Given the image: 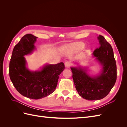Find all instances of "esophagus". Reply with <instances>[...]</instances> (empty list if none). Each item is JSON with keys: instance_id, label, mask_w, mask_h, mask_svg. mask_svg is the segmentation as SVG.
<instances>
[{"instance_id": "obj_1", "label": "esophagus", "mask_w": 127, "mask_h": 127, "mask_svg": "<svg viewBox=\"0 0 127 127\" xmlns=\"http://www.w3.org/2000/svg\"><path fill=\"white\" fill-rule=\"evenodd\" d=\"M64 66L67 68H69L71 66V64L70 62H69V61H66V62L64 63Z\"/></svg>"}]
</instances>
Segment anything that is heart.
<instances>
[{
	"mask_svg": "<svg viewBox=\"0 0 127 127\" xmlns=\"http://www.w3.org/2000/svg\"><path fill=\"white\" fill-rule=\"evenodd\" d=\"M84 47V44L83 42H75V43H72L69 45V49L72 51H77L82 50Z\"/></svg>",
	"mask_w": 127,
	"mask_h": 127,
	"instance_id": "heart-1",
	"label": "heart"
}]
</instances>
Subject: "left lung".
I'll return each instance as SVG.
<instances>
[{"instance_id":"1","label":"left lung","mask_w":127,"mask_h":127,"mask_svg":"<svg viewBox=\"0 0 127 127\" xmlns=\"http://www.w3.org/2000/svg\"><path fill=\"white\" fill-rule=\"evenodd\" d=\"M99 48L93 55L103 67L101 74L94 77L88 75L86 69L71 67L75 86L82 97L89 101L105 97L114 86L117 80V65L113 49L103 36H98Z\"/></svg>"}]
</instances>
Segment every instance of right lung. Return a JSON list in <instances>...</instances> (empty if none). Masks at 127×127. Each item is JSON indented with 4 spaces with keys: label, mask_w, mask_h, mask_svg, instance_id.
I'll return each instance as SVG.
<instances>
[{
    "label": "right lung",
    "mask_w": 127,
    "mask_h": 127,
    "mask_svg": "<svg viewBox=\"0 0 127 127\" xmlns=\"http://www.w3.org/2000/svg\"><path fill=\"white\" fill-rule=\"evenodd\" d=\"M37 37L25 35L15 46L9 63V77L16 90L24 96L37 99L47 96L56 90L59 76L64 69L63 63L47 64L41 71H31L26 67L25 55L35 49Z\"/></svg>",
    "instance_id": "1"
}]
</instances>
